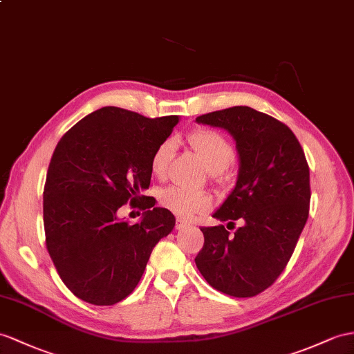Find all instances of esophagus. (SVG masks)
<instances>
[{
  "label": "esophagus",
  "mask_w": 354,
  "mask_h": 354,
  "mask_svg": "<svg viewBox=\"0 0 354 354\" xmlns=\"http://www.w3.org/2000/svg\"><path fill=\"white\" fill-rule=\"evenodd\" d=\"M187 225H189L187 221H185V219H182V218H177V221H176V228H177V230H183V228L187 227Z\"/></svg>",
  "instance_id": "1"
}]
</instances>
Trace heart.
<instances>
[{"label": "heart", "mask_w": 354, "mask_h": 354, "mask_svg": "<svg viewBox=\"0 0 354 354\" xmlns=\"http://www.w3.org/2000/svg\"><path fill=\"white\" fill-rule=\"evenodd\" d=\"M189 142L201 158L207 169L221 172L234 159V149L222 133L212 129H198L189 135ZM176 144L172 140L162 141L151 158V171L156 177H163L174 154ZM160 204L177 216L189 219L198 213H204L212 207V196L204 191L169 186L159 195Z\"/></svg>", "instance_id": "b5f03b06"}]
</instances>
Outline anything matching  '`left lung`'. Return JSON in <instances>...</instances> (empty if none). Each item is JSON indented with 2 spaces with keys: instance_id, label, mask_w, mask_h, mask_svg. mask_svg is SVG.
Returning <instances> with one entry per match:
<instances>
[{
  "instance_id": "1",
  "label": "left lung",
  "mask_w": 354,
  "mask_h": 354,
  "mask_svg": "<svg viewBox=\"0 0 354 354\" xmlns=\"http://www.w3.org/2000/svg\"><path fill=\"white\" fill-rule=\"evenodd\" d=\"M195 122L234 138L237 182L213 218L243 222L234 234L223 225L203 227L195 264L218 291L257 296L286 269L306 223L311 187L305 153L288 126L249 106L209 112Z\"/></svg>"
}]
</instances>
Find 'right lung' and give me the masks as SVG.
<instances>
[{
    "label": "right lung",
    "instance_id": "right-lung-1",
    "mask_svg": "<svg viewBox=\"0 0 354 354\" xmlns=\"http://www.w3.org/2000/svg\"><path fill=\"white\" fill-rule=\"evenodd\" d=\"M178 115L147 118L105 106L77 122L57 144L43 191L46 248L59 278L91 305H115L140 282L153 248L176 225L168 209L142 195L151 158ZM129 201L140 223L120 220Z\"/></svg>",
    "mask_w": 354,
    "mask_h": 354
}]
</instances>
